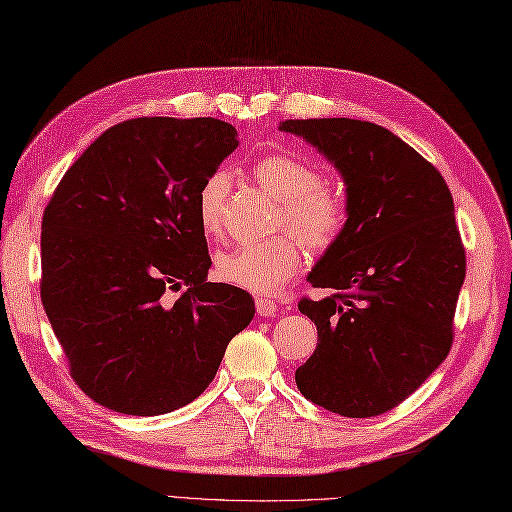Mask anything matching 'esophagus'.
Returning <instances> with one entry per match:
<instances>
[{
  "mask_svg": "<svg viewBox=\"0 0 512 512\" xmlns=\"http://www.w3.org/2000/svg\"><path fill=\"white\" fill-rule=\"evenodd\" d=\"M256 313L260 317H273L278 313V304L276 299L271 297H256Z\"/></svg>",
  "mask_w": 512,
  "mask_h": 512,
  "instance_id": "1",
  "label": "esophagus"
}]
</instances>
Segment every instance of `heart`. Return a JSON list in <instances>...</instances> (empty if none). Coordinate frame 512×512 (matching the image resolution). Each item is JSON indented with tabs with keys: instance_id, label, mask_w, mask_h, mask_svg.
I'll return each mask as SVG.
<instances>
[{
	"instance_id": "heart-1",
	"label": "heart",
	"mask_w": 512,
	"mask_h": 512,
	"mask_svg": "<svg viewBox=\"0 0 512 512\" xmlns=\"http://www.w3.org/2000/svg\"><path fill=\"white\" fill-rule=\"evenodd\" d=\"M252 176L280 199L278 228L299 235L278 234L269 241L228 249L217 256V276L232 286L256 295L280 291L304 267V245L326 252L347 226V202L336 186L321 182V171L304 158L289 152H271L252 165ZM230 176L215 171L197 193L199 226L210 236H221L226 226V202Z\"/></svg>"
}]
</instances>
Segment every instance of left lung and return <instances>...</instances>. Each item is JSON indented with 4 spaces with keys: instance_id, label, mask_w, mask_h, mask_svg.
<instances>
[{
    "instance_id": "1",
    "label": "left lung",
    "mask_w": 512,
    "mask_h": 512,
    "mask_svg": "<svg viewBox=\"0 0 512 512\" xmlns=\"http://www.w3.org/2000/svg\"><path fill=\"white\" fill-rule=\"evenodd\" d=\"M280 130L334 162L350 210L308 276L332 293L297 304L319 334L297 389L343 417L389 413L452 350L467 271L452 193L432 162L376 123L289 119Z\"/></svg>"
}]
</instances>
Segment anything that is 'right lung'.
Wrapping results in <instances>:
<instances>
[{
  "mask_svg": "<svg viewBox=\"0 0 512 512\" xmlns=\"http://www.w3.org/2000/svg\"><path fill=\"white\" fill-rule=\"evenodd\" d=\"M236 145L213 117L123 121L86 147L45 206L43 308L73 382L115 413L193 402L254 317L249 293L206 282L197 217L199 189Z\"/></svg>",
  "mask_w": 512,
  "mask_h": 512,
  "instance_id": "right-lung-1",
  "label": "right lung"
}]
</instances>
